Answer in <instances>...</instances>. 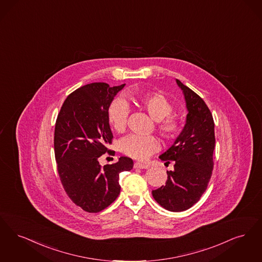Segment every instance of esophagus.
Masks as SVG:
<instances>
[{
	"label": "esophagus",
	"mask_w": 262,
	"mask_h": 262,
	"mask_svg": "<svg viewBox=\"0 0 262 262\" xmlns=\"http://www.w3.org/2000/svg\"><path fill=\"white\" fill-rule=\"evenodd\" d=\"M134 168L135 169H147V168H148V165L140 163V162H135L134 163Z\"/></svg>",
	"instance_id": "obj_1"
}]
</instances>
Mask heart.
<instances>
[{"label": "heart", "mask_w": 262, "mask_h": 262, "mask_svg": "<svg viewBox=\"0 0 262 262\" xmlns=\"http://www.w3.org/2000/svg\"><path fill=\"white\" fill-rule=\"evenodd\" d=\"M137 102L151 118L159 122L158 128L161 136L173 140L181 133L182 124L179 118L171 114L173 104L170 100L160 92L140 94L135 97ZM129 105L124 99L117 98L107 108V119L116 132H123L127 125ZM160 148L159 140L154 136L129 135L120 140L119 149L136 160H144Z\"/></svg>", "instance_id": "obj_1"}]
</instances>
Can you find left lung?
Here are the masks:
<instances>
[{"mask_svg":"<svg viewBox=\"0 0 262 262\" xmlns=\"http://www.w3.org/2000/svg\"><path fill=\"white\" fill-rule=\"evenodd\" d=\"M185 97L188 114L182 132L174 144L160 156L174 163L167 171L164 186L154 190V199L169 211H184L198 203L205 193L213 169L215 147L214 121L205 101L180 80L176 79Z\"/></svg>","mask_w":262,"mask_h":262,"instance_id":"left-lung-1","label":"left lung"}]
</instances>
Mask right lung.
Here are the masks:
<instances>
[{"label": "right lung", "instance_id": "1", "mask_svg": "<svg viewBox=\"0 0 262 262\" xmlns=\"http://www.w3.org/2000/svg\"><path fill=\"white\" fill-rule=\"evenodd\" d=\"M125 84L111 87L91 83L72 92L62 103L55 127L57 172L69 199L87 212H100L120 193L119 173L133 168V160L121 157L101 166L99 158L112 154L113 133L107 108Z\"/></svg>", "mask_w": 262, "mask_h": 262}]
</instances>
